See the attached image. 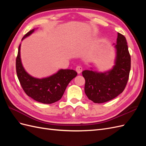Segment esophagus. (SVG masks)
<instances>
[{
	"label": "esophagus",
	"mask_w": 146,
	"mask_h": 146,
	"mask_svg": "<svg viewBox=\"0 0 146 146\" xmlns=\"http://www.w3.org/2000/svg\"><path fill=\"white\" fill-rule=\"evenodd\" d=\"M76 69V71L78 74H80L82 72L83 68H82V66H77Z\"/></svg>",
	"instance_id": "obj_1"
}]
</instances>
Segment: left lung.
<instances>
[{
  "label": "left lung",
  "mask_w": 146,
  "mask_h": 146,
  "mask_svg": "<svg viewBox=\"0 0 146 146\" xmlns=\"http://www.w3.org/2000/svg\"><path fill=\"white\" fill-rule=\"evenodd\" d=\"M115 63L105 72L90 70L82 72L85 79V92L90 100L101 104L116 98L124 90L129 80L131 58L125 37L117 33Z\"/></svg>",
  "instance_id": "8db88e82"
}]
</instances>
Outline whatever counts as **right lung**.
Listing matches in <instances>:
<instances>
[{
  "label": "right lung",
  "mask_w": 146,
  "mask_h": 146,
  "mask_svg": "<svg viewBox=\"0 0 146 146\" xmlns=\"http://www.w3.org/2000/svg\"><path fill=\"white\" fill-rule=\"evenodd\" d=\"M35 31H29L22 39L29 36ZM21 44L16 60L17 78L23 90L28 96L42 104H50L60 100L69 82L77 75L72 69H60L56 74L46 78H37L31 76L24 69L21 60Z\"/></svg>",
  "instance_id": "1"
}]
</instances>
